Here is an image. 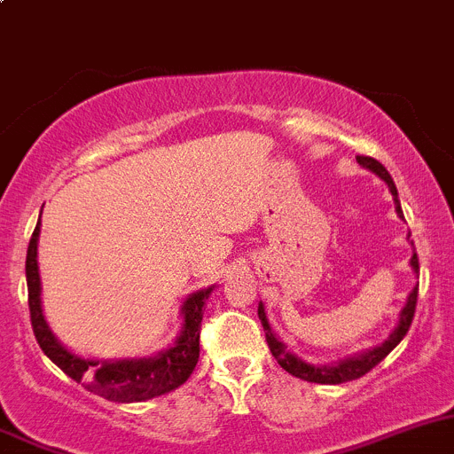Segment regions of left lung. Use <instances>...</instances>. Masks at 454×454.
Segmentation results:
<instances>
[{"label": "left lung", "instance_id": "left-lung-1", "mask_svg": "<svg viewBox=\"0 0 454 454\" xmlns=\"http://www.w3.org/2000/svg\"><path fill=\"white\" fill-rule=\"evenodd\" d=\"M356 162L364 167H368L370 171H374L377 176H381L383 180L387 183V187H390L392 196H395V205H396V214L403 218V211H401V205H399V193H396V187L395 183H392L390 174H387L386 167L379 162V160L370 158V155H356ZM412 267L414 271H419V258L417 254H412ZM417 292L419 289L414 287L412 294L408 296V303H405L403 312H401V318H399V325H396V330L392 332L390 339L386 340L383 345H379V348L370 349V352L365 354H359V356H354V359H348V361H340V364L336 365H327V368H318V365H309L305 364V361H301L299 356H294L292 352H287L285 349V345L280 343L278 339H276L274 334H271L270 330V323H267L265 318V309H262V305H258V318H261L262 323V330H265V339H267V345H270L271 354H274V359L278 361V365L283 370H287L289 374H294V377L303 379V381H312V383H345V381H354V379L364 377V374H368L370 370L374 368V365L381 364L383 359H386L387 354L392 352V349L399 345V340L403 339L405 334H408L410 325H412V318H414V309H417Z\"/></svg>", "mask_w": 454, "mask_h": 454}]
</instances>
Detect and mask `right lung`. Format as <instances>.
I'll return each mask as SVG.
<instances>
[{
    "label": "right lung",
    "mask_w": 454,
    "mask_h": 454,
    "mask_svg": "<svg viewBox=\"0 0 454 454\" xmlns=\"http://www.w3.org/2000/svg\"><path fill=\"white\" fill-rule=\"evenodd\" d=\"M37 239H40V223L30 236L28 254H26V283H28V309L30 325L44 354L62 370L64 374L77 383H84L86 390L105 396L118 403L146 401L153 396L167 395L183 386L192 377L193 368L200 356V323L202 305L211 294L209 289L196 292L184 303V327L174 348L162 352L155 359L142 361H86L68 352L59 340L51 334L40 308V271H37Z\"/></svg>",
    "instance_id": "right-lung-1"
}]
</instances>
